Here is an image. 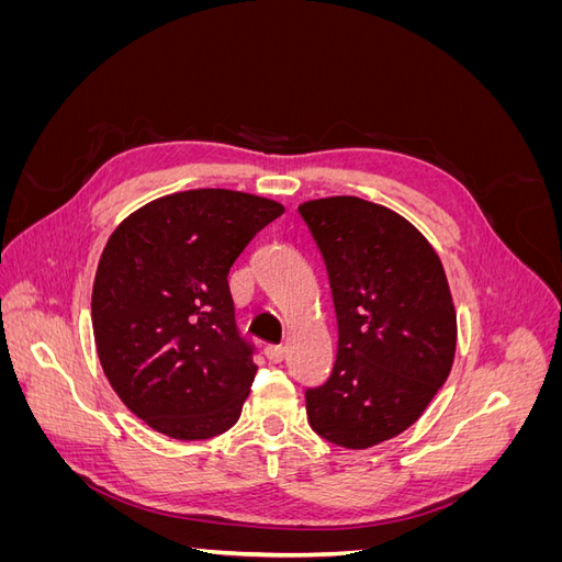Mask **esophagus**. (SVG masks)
<instances>
[{
    "instance_id": "obj_1",
    "label": "esophagus",
    "mask_w": 562,
    "mask_h": 562,
    "mask_svg": "<svg viewBox=\"0 0 562 562\" xmlns=\"http://www.w3.org/2000/svg\"><path fill=\"white\" fill-rule=\"evenodd\" d=\"M283 347L281 345H267L265 347V356H267V359L271 361V363H279V361H283Z\"/></svg>"
}]
</instances>
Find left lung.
Returning a JSON list of instances; mask_svg holds the SVG:
<instances>
[{"label":"left lung","mask_w":562,"mask_h":562,"mask_svg":"<svg viewBox=\"0 0 562 562\" xmlns=\"http://www.w3.org/2000/svg\"><path fill=\"white\" fill-rule=\"evenodd\" d=\"M326 262L337 316L330 378L304 391L312 429L363 450L405 431L446 384L457 314L443 265L398 213L359 196L297 209Z\"/></svg>","instance_id":"left-lung-1"}]
</instances>
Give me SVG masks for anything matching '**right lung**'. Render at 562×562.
Returning a JSON list of instances; mask_svg holds the SVG:
<instances>
[{"instance_id": "obj_1", "label": "right lung", "mask_w": 562, "mask_h": 562, "mask_svg": "<svg viewBox=\"0 0 562 562\" xmlns=\"http://www.w3.org/2000/svg\"><path fill=\"white\" fill-rule=\"evenodd\" d=\"M283 206L232 190H187L147 203L100 255L91 321L116 396L178 440L225 434L258 366L236 328L229 267Z\"/></svg>"}]
</instances>
